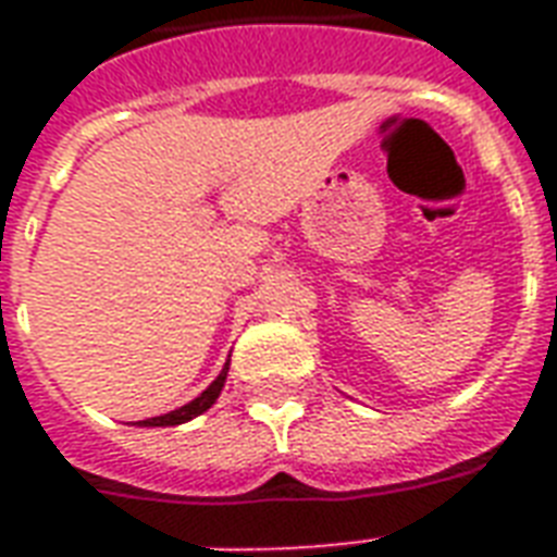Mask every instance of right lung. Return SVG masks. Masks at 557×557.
I'll return each mask as SVG.
<instances>
[{"label":"right lung","mask_w":557,"mask_h":557,"mask_svg":"<svg viewBox=\"0 0 557 557\" xmlns=\"http://www.w3.org/2000/svg\"><path fill=\"white\" fill-rule=\"evenodd\" d=\"M227 364H231V361H225V367H222V372H219L216 379H213V384H210L208 389H201V396H196L193 401H187L185 407L170 410V413H164V416H152V419H144V422H135V424H141V428H173V424H185V422H190V419H196V416H201L205 410H208V407H213V401H216L219 393H222V387H225Z\"/></svg>","instance_id":"add662e5"}]
</instances>
